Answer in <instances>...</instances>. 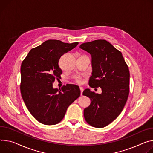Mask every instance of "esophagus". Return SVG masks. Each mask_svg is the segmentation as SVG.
<instances>
[{"mask_svg":"<svg viewBox=\"0 0 153 153\" xmlns=\"http://www.w3.org/2000/svg\"><path fill=\"white\" fill-rule=\"evenodd\" d=\"M80 94L82 95V93H83V91H84V89H83L82 87H80Z\"/></svg>","mask_w":153,"mask_h":153,"instance_id":"obj_1","label":"esophagus"}]
</instances>
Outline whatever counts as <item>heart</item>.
<instances>
[{"label":"heart","instance_id":"heart-1","mask_svg":"<svg viewBox=\"0 0 153 153\" xmlns=\"http://www.w3.org/2000/svg\"><path fill=\"white\" fill-rule=\"evenodd\" d=\"M74 80H75L77 83H78V84H80V83H82V82L81 77H80V76H74Z\"/></svg>","mask_w":153,"mask_h":153}]
</instances>
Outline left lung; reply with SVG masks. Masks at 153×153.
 <instances>
[{"mask_svg": "<svg viewBox=\"0 0 153 153\" xmlns=\"http://www.w3.org/2000/svg\"><path fill=\"white\" fill-rule=\"evenodd\" d=\"M79 48L91 55L89 85L100 87L101 94L85 89L83 95L91 100L84 110L85 121L94 128H104L115 120L126 103L130 74L122 53L105 39L84 43Z\"/></svg>", "mask_w": 153, "mask_h": 153, "instance_id": "left-lung-1", "label": "left lung"}]
</instances>
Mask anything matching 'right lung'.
I'll return each mask as SVG.
<instances>
[{
	"mask_svg": "<svg viewBox=\"0 0 153 153\" xmlns=\"http://www.w3.org/2000/svg\"><path fill=\"white\" fill-rule=\"evenodd\" d=\"M78 44L49 39L32 49L22 62V98L30 113L41 123L53 125L60 122L69 105L80 96L76 85L67 84L61 90L52 87L55 79L62 73L60 58Z\"/></svg>",
	"mask_w": 153,
	"mask_h": 153,
	"instance_id": "1",
	"label": "right lung"
}]
</instances>
